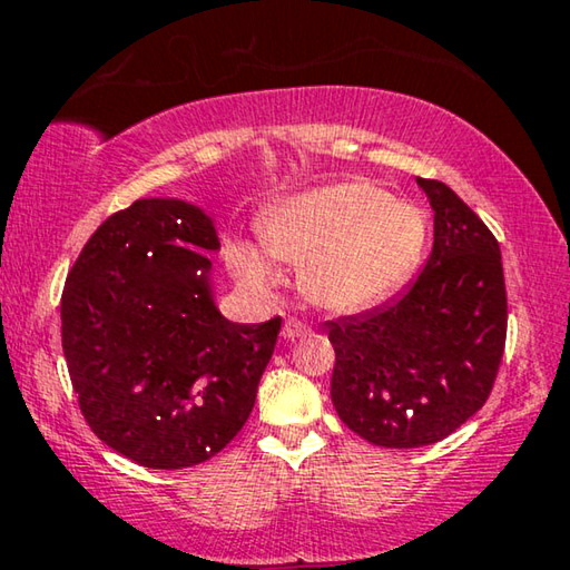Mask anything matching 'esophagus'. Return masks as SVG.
Returning <instances> with one entry per match:
<instances>
[{
    "label": "esophagus",
    "mask_w": 570,
    "mask_h": 570,
    "mask_svg": "<svg viewBox=\"0 0 570 570\" xmlns=\"http://www.w3.org/2000/svg\"><path fill=\"white\" fill-rule=\"evenodd\" d=\"M306 332H308V326H306L304 322H298V320H286L284 330H282V336H284L286 342H294V340H298V336H306Z\"/></svg>",
    "instance_id": "34e87169"
}]
</instances>
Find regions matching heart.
Returning a JSON list of instances; mask_svg holds the SVG:
<instances>
[{
	"label": "heart",
	"instance_id": "1",
	"mask_svg": "<svg viewBox=\"0 0 570 570\" xmlns=\"http://www.w3.org/2000/svg\"><path fill=\"white\" fill-rule=\"evenodd\" d=\"M268 254L298 266V288L316 308L360 314L402 292L428 244V216L364 180L294 193L262 220ZM254 244L230 248V268L250 286L274 282V264Z\"/></svg>",
	"mask_w": 570,
	"mask_h": 570
}]
</instances>
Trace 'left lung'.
I'll return each instance as SVG.
<instances>
[{"label":"left lung","mask_w":570,"mask_h":570,"mask_svg":"<svg viewBox=\"0 0 570 570\" xmlns=\"http://www.w3.org/2000/svg\"><path fill=\"white\" fill-rule=\"evenodd\" d=\"M435 214V244L397 302L330 322L340 420L380 448H422L468 422L493 390L508 298L500 246L440 180L417 178Z\"/></svg>","instance_id":"obj_1"}]
</instances>
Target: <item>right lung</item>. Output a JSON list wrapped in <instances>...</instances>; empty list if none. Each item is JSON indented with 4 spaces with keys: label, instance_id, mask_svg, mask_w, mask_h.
<instances>
[{
    "label": "right lung",
    "instance_id": "1",
    "mask_svg": "<svg viewBox=\"0 0 570 570\" xmlns=\"http://www.w3.org/2000/svg\"><path fill=\"white\" fill-rule=\"evenodd\" d=\"M214 218L140 198L105 218L62 292V352L85 420L142 468L224 450L254 410L282 320L228 322L216 304Z\"/></svg>",
    "mask_w": 570,
    "mask_h": 570
}]
</instances>
